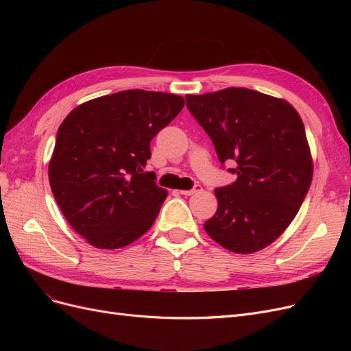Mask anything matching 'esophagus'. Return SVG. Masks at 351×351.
I'll use <instances>...</instances> for the list:
<instances>
[{"label": "esophagus", "mask_w": 351, "mask_h": 351, "mask_svg": "<svg viewBox=\"0 0 351 351\" xmlns=\"http://www.w3.org/2000/svg\"><path fill=\"white\" fill-rule=\"evenodd\" d=\"M178 192L182 193V195H184V196H192V195H196V193L202 192V186L196 184L193 189H190V190H178Z\"/></svg>", "instance_id": "34e87169"}]
</instances>
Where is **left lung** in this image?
<instances>
[{
    "label": "left lung",
    "mask_w": 351,
    "mask_h": 351,
    "mask_svg": "<svg viewBox=\"0 0 351 351\" xmlns=\"http://www.w3.org/2000/svg\"><path fill=\"white\" fill-rule=\"evenodd\" d=\"M187 108L215 146L236 161L232 184L215 189L218 208L204 228L239 254L269 246L291 224L311 187L313 161L291 104L246 88L186 95Z\"/></svg>",
    "instance_id": "8db88e82"
}]
</instances>
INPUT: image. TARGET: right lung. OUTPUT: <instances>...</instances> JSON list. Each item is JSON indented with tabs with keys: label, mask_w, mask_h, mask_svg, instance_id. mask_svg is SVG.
Instances as JSON below:
<instances>
[{
	"label": "right lung",
	"mask_w": 351,
	"mask_h": 351,
	"mask_svg": "<svg viewBox=\"0 0 351 351\" xmlns=\"http://www.w3.org/2000/svg\"><path fill=\"white\" fill-rule=\"evenodd\" d=\"M184 107L165 92L121 90L84 102L61 123L48 176L74 231L98 249H120L149 230L168 195L146 173L151 141Z\"/></svg>",
	"instance_id": "1"
}]
</instances>
